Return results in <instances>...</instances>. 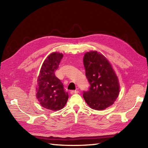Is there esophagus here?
<instances>
[{
    "label": "esophagus",
    "instance_id": "34e87169",
    "mask_svg": "<svg viewBox=\"0 0 148 148\" xmlns=\"http://www.w3.org/2000/svg\"><path fill=\"white\" fill-rule=\"evenodd\" d=\"M79 93V92H78L77 90H72L71 91V94H72V95H74V94H77Z\"/></svg>",
    "mask_w": 148,
    "mask_h": 148
}]
</instances>
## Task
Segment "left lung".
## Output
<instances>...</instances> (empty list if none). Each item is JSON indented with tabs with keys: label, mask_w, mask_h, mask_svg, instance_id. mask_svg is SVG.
Wrapping results in <instances>:
<instances>
[{
	"label": "left lung",
	"mask_w": 148,
	"mask_h": 148,
	"mask_svg": "<svg viewBox=\"0 0 148 148\" xmlns=\"http://www.w3.org/2000/svg\"><path fill=\"white\" fill-rule=\"evenodd\" d=\"M85 74L90 84L83 97L91 108L101 111L113 104L118 97V77L109 62L97 51L85 53L83 58Z\"/></svg>",
	"instance_id": "left-lung-1"
}]
</instances>
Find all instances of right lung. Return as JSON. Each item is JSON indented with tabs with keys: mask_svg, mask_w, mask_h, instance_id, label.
Returning <instances> with one entry per match:
<instances>
[{
	"mask_svg": "<svg viewBox=\"0 0 148 148\" xmlns=\"http://www.w3.org/2000/svg\"><path fill=\"white\" fill-rule=\"evenodd\" d=\"M62 58V53H51L42 64L37 77V99L44 108L51 111L62 109L69 98L64 84L55 74Z\"/></svg>",
	"mask_w": 148,
	"mask_h": 148,
	"instance_id": "right-lung-1",
	"label": "right lung"
}]
</instances>
